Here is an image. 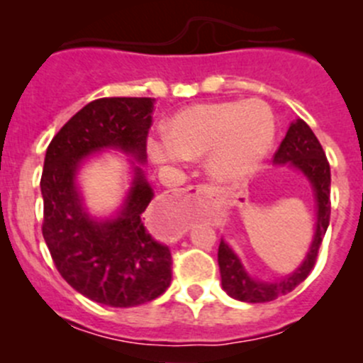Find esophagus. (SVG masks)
<instances>
[{"mask_svg":"<svg viewBox=\"0 0 363 363\" xmlns=\"http://www.w3.org/2000/svg\"><path fill=\"white\" fill-rule=\"evenodd\" d=\"M211 186L208 184H199V186H188V188H182V193H208L211 191Z\"/></svg>","mask_w":363,"mask_h":363,"instance_id":"esophagus-1","label":"esophagus"}]
</instances>
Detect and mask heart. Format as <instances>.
Masks as SVG:
<instances>
[{
	"mask_svg": "<svg viewBox=\"0 0 363 363\" xmlns=\"http://www.w3.org/2000/svg\"><path fill=\"white\" fill-rule=\"evenodd\" d=\"M274 137L276 119L265 101H208L179 111L168 121L167 133L149 138L147 149L156 163L172 167L207 155L211 177L228 182L250 175Z\"/></svg>",
	"mask_w": 363,
	"mask_h": 363,
	"instance_id": "obj_1",
	"label": "heart"
}]
</instances>
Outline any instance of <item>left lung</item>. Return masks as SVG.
<instances>
[{"label": "left lung", "mask_w": 363, "mask_h": 363, "mask_svg": "<svg viewBox=\"0 0 363 363\" xmlns=\"http://www.w3.org/2000/svg\"><path fill=\"white\" fill-rule=\"evenodd\" d=\"M276 163H290L300 172L307 175L314 188L318 203V223L316 233H314L313 244L302 265L294 274L286 276L277 283H259L252 281L246 274L244 267L240 265L237 255L221 240L218 250L219 272H221L223 290L230 296L242 302L262 303L276 300L277 296H283L294 291L303 279L314 269L320 251L321 240L327 233L328 223H330V164L325 156L323 147L309 124L302 119H296L291 123L290 130L286 131V137L281 142L279 149L274 155Z\"/></svg>", "instance_id": "obj_1"}]
</instances>
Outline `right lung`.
I'll return each instance as SVG.
<instances>
[{"label":"right lung","instance_id":"add662e5","mask_svg":"<svg viewBox=\"0 0 363 363\" xmlns=\"http://www.w3.org/2000/svg\"><path fill=\"white\" fill-rule=\"evenodd\" d=\"M155 98H98L80 108L47 147L43 163L42 233L57 272L94 302L133 307L167 291L172 252L144 225L152 189L140 168L119 218L89 219L75 188L79 163L101 147H119L145 160Z\"/></svg>","mask_w":363,"mask_h":363}]
</instances>
